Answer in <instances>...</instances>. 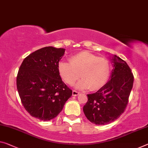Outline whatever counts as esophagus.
Wrapping results in <instances>:
<instances>
[{
	"label": "esophagus",
	"mask_w": 148,
	"mask_h": 148,
	"mask_svg": "<svg viewBox=\"0 0 148 148\" xmlns=\"http://www.w3.org/2000/svg\"><path fill=\"white\" fill-rule=\"evenodd\" d=\"M79 92H77V90H73V92H72L73 96L76 97V96H77V95H79Z\"/></svg>",
	"instance_id": "obj_1"
}]
</instances>
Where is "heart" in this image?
<instances>
[{
  "label": "heart",
  "instance_id": "heart-1",
  "mask_svg": "<svg viewBox=\"0 0 148 148\" xmlns=\"http://www.w3.org/2000/svg\"><path fill=\"white\" fill-rule=\"evenodd\" d=\"M69 63L60 62L58 64L59 74L67 85H73L80 77L82 79L76 87L79 89L90 88V90L95 91L101 89L107 83L110 64L106 59L97 58L89 51H83L72 56Z\"/></svg>",
  "mask_w": 148,
  "mask_h": 148
}]
</instances>
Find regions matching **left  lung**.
Returning a JSON list of instances; mask_svg holds the SVG:
<instances>
[{
    "mask_svg": "<svg viewBox=\"0 0 148 148\" xmlns=\"http://www.w3.org/2000/svg\"><path fill=\"white\" fill-rule=\"evenodd\" d=\"M113 69L110 79L97 92L87 95L83 106L87 119L97 125L111 123L124 112L133 87L134 75L126 62L119 57L111 59Z\"/></svg>",
    "mask_w": 148,
    "mask_h": 148,
    "instance_id": "obj_1",
    "label": "left lung"
}]
</instances>
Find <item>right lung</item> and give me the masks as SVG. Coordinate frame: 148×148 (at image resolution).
<instances>
[{
	"mask_svg": "<svg viewBox=\"0 0 148 148\" xmlns=\"http://www.w3.org/2000/svg\"><path fill=\"white\" fill-rule=\"evenodd\" d=\"M65 49L49 46L27 56L16 77L18 92L24 108L32 116L44 121L53 119L72 95L61 80L59 61Z\"/></svg>",
	"mask_w": 148,
	"mask_h": 148,
	"instance_id": "obj_1",
	"label": "right lung"
}]
</instances>
